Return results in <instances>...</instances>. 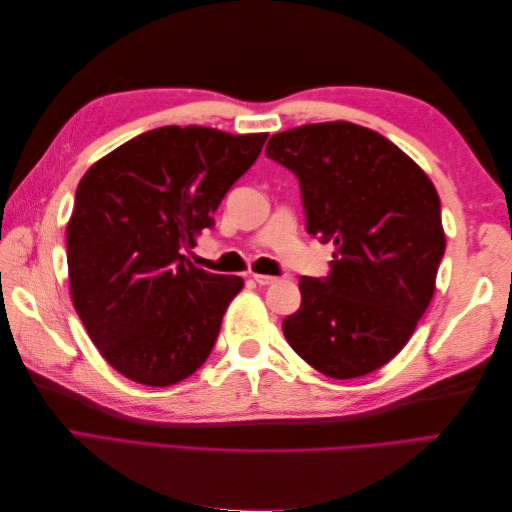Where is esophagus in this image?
<instances>
[{"label":"esophagus","mask_w":512,"mask_h":512,"mask_svg":"<svg viewBox=\"0 0 512 512\" xmlns=\"http://www.w3.org/2000/svg\"><path fill=\"white\" fill-rule=\"evenodd\" d=\"M252 277H254V282H256L258 286H271V284H275V282H277V277H273V275H262V273H252Z\"/></svg>","instance_id":"esophagus-1"}]
</instances>
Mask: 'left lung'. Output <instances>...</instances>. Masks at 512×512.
I'll return each mask as SVG.
<instances>
[{"mask_svg": "<svg viewBox=\"0 0 512 512\" xmlns=\"http://www.w3.org/2000/svg\"><path fill=\"white\" fill-rule=\"evenodd\" d=\"M265 153L299 179L309 235L335 245L327 277H301L288 344L324 376H367L408 344L433 297L438 192L389 138L348 121L273 134Z\"/></svg>", "mask_w": 512, "mask_h": 512, "instance_id": "left-lung-1", "label": "left lung"}]
</instances>
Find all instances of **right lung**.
<instances>
[{
	"mask_svg": "<svg viewBox=\"0 0 512 512\" xmlns=\"http://www.w3.org/2000/svg\"><path fill=\"white\" fill-rule=\"evenodd\" d=\"M267 134L235 136L164 126L91 166L68 222V273L76 312L119 374L170 386L207 361L237 275L196 269L183 256L247 173Z\"/></svg>",
	"mask_w": 512,
	"mask_h": 512,
	"instance_id": "add662e5",
	"label": "right lung"
}]
</instances>
